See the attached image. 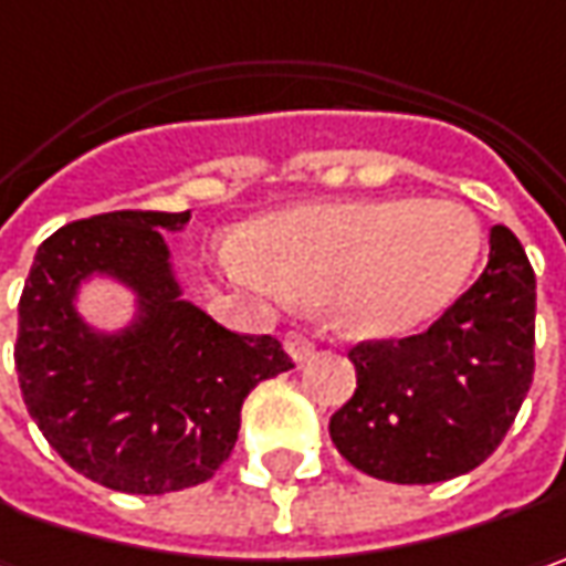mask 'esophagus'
Wrapping results in <instances>:
<instances>
[{
    "label": "esophagus",
    "mask_w": 566,
    "mask_h": 566,
    "mask_svg": "<svg viewBox=\"0 0 566 566\" xmlns=\"http://www.w3.org/2000/svg\"><path fill=\"white\" fill-rule=\"evenodd\" d=\"M284 352L294 357L297 364H304V360L313 357L316 345H313V338H307L304 332H287V335H284Z\"/></svg>",
    "instance_id": "esophagus-1"
}]
</instances>
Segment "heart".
Returning a JSON list of instances; mask_svg holds the SVG:
<instances>
[{"instance_id": "obj_1", "label": "heart", "mask_w": 566, "mask_h": 566, "mask_svg": "<svg viewBox=\"0 0 566 566\" xmlns=\"http://www.w3.org/2000/svg\"><path fill=\"white\" fill-rule=\"evenodd\" d=\"M479 218L450 199H345L269 218L256 256L237 250L243 282L326 304L352 338L392 342L433 326L481 259Z\"/></svg>"}]
</instances>
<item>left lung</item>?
<instances>
[{"label":"left lung","mask_w":566,"mask_h":566,"mask_svg":"<svg viewBox=\"0 0 566 566\" xmlns=\"http://www.w3.org/2000/svg\"><path fill=\"white\" fill-rule=\"evenodd\" d=\"M535 272L510 228H491L481 279L428 332L357 345L355 396L329 437L364 475L433 484L501 447L535 370Z\"/></svg>","instance_id":"8db88e82"}]
</instances>
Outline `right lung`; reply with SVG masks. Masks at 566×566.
<instances>
[{
  "label": "right lung",
  "mask_w": 566,
  "mask_h": 566,
  "mask_svg": "<svg viewBox=\"0 0 566 566\" xmlns=\"http://www.w3.org/2000/svg\"><path fill=\"white\" fill-rule=\"evenodd\" d=\"M189 211H107L38 247L18 304L14 370L46 443L85 479L123 494L209 481L231 455L256 382L291 370L272 335H237L184 297L164 231ZM87 281H113L134 316L94 327Z\"/></svg>",
  "instance_id": "right-lung-1"
}]
</instances>
